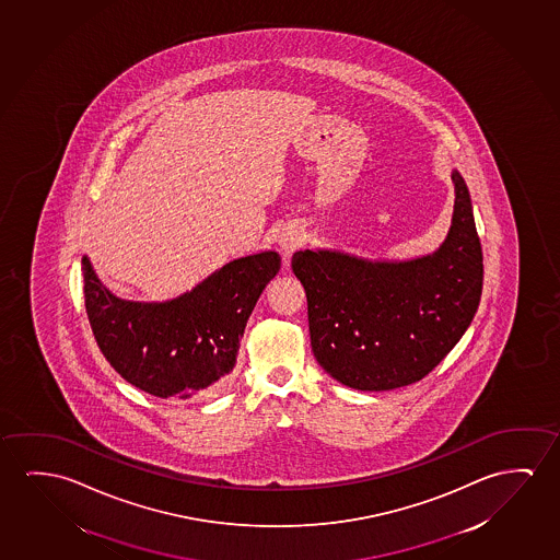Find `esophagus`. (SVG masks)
<instances>
[{
  "instance_id": "34e87169",
  "label": "esophagus",
  "mask_w": 560,
  "mask_h": 560,
  "mask_svg": "<svg viewBox=\"0 0 560 560\" xmlns=\"http://www.w3.org/2000/svg\"><path fill=\"white\" fill-rule=\"evenodd\" d=\"M276 243L283 252L284 258H291L292 252L299 250L304 244V233L299 228H284L277 233Z\"/></svg>"
}]
</instances>
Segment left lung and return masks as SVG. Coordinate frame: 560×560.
<instances>
[{
    "mask_svg": "<svg viewBox=\"0 0 560 560\" xmlns=\"http://www.w3.org/2000/svg\"><path fill=\"white\" fill-rule=\"evenodd\" d=\"M451 228L413 258H365L339 248L294 252L292 271L308 299L317 364L357 390L420 382L463 339L478 312L483 256L471 198L453 170Z\"/></svg>",
    "mask_w": 560,
    "mask_h": 560,
    "instance_id": "8db88e82",
    "label": "left lung"
}]
</instances>
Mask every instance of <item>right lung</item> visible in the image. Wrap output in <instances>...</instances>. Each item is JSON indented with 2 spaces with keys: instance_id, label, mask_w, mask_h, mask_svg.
<instances>
[{
  "instance_id": "obj_1",
  "label": "right lung",
  "mask_w": 560,
  "mask_h": 560,
  "mask_svg": "<svg viewBox=\"0 0 560 560\" xmlns=\"http://www.w3.org/2000/svg\"><path fill=\"white\" fill-rule=\"evenodd\" d=\"M281 256L231 259L190 291L162 302L127 301L82 256L84 302L97 347L125 382L160 398L211 395L233 373L244 327Z\"/></svg>"
}]
</instances>
